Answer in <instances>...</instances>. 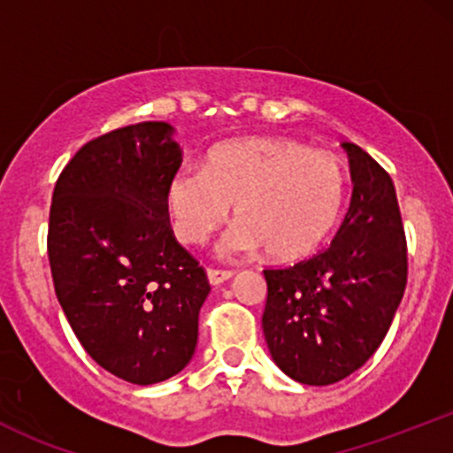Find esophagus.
Segmentation results:
<instances>
[{
    "instance_id": "1",
    "label": "esophagus",
    "mask_w": 453,
    "mask_h": 453,
    "mask_svg": "<svg viewBox=\"0 0 453 453\" xmlns=\"http://www.w3.org/2000/svg\"><path fill=\"white\" fill-rule=\"evenodd\" d=\"M206 277H209V283L215 285V288H217V285L230 280L234 277V273H230V270H212V268H209V270H206Z\"/></svg>"
}]
</instances>
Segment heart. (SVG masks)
I'll use <instances>...</instances> for the list:
<instances>
[{
    "label": "heart",
    "instance_id": "heart-1",
    "mask_svg": "<svg viewBox=\"0 0 453 453\" xmlns=\"http://www.w3.org/2000/svg\"><path fill=\"white\" fill-rule=\"evenodd\" d=\"M341 161L289 138H241L217 144L200 168H180L164 191L180 242L202 244L230 217L238 227L227 249L266 251L273 262H298L326 242L345 206Z\"/></svg>",
    "mask_w": 453,
    "mask_h": 453
}]
</instances>
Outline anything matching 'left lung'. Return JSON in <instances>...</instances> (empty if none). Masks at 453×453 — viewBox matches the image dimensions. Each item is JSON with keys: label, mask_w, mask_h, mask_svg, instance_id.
<instances>
[{"label": "left lung", "mask_w": 453, "mask_h": 453, "mask_svg": "<svg viewBox=\"0 0 453 453\" xmlns=\"http://www.w3.org/2000/svg\"><path fill=\"white\" fill-rule=\"evenodd\" d=\"M353 196L326 251L264 270L262 317L270 356L306 386L349 377L386 339L407 285V241L392 179L366 150L345 142Z\"/></svg>", "instance_id": "1"}]
</instances>
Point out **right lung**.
<instances>
[{"label": "right lung", "instance_id": "1", "mask_svg": "<svg viewBox=\"0 0 453 453\" xmlns=\"http://www.w3.org/2000/svg\"><path fill=\"white\" fill-rule=\"evenodd\" d=\"M174 127L144 121L87 142L55 185L49 262L55 294L85 351L136 386L179 375L211 292L174 241L164 204L179 170Z\"/></svg>", "mask_w": 453, "mask_h": 453}]
</instances>
